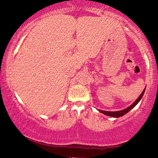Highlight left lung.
Here are the masks:
<instances>
[{
    "instance_id": "8db88e82",
    "label": "left lung",
    "mask_w": 158,
    "mask_h": 158,
    "mask_svg": "<svg viewBox=\"0 0 158 158\" xmlns=\"http://www.w3.org/2000/svg\"><path fill=\"white\" fill-rule=\"evenodd\" d=\"M145 89L146 88H144V91H143V92H141V94L139 95V97H138V98H137V99L135 100V101L134 102L132 103V104L130 106H128V108H126V109H123V110H121V111H102V110L98 109V111H100V112L102 113V114H106V115L110 116V117H113V118L122 117V116L125 115V114H127V113H128V111H130V110H131L134 107H135V106H136L137 104H138V102H139L140 100L141 99V98H142L143 95H144V91H145Z\"/></svg>"
}]
</instances>
